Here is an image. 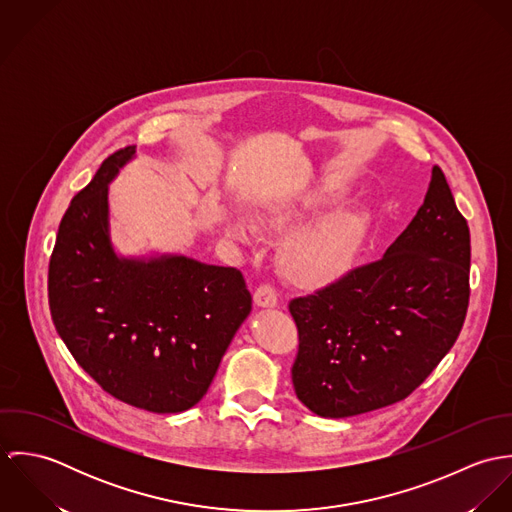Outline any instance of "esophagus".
Returning a JSON list of instances; mask_svg holds the SVG:
<instances>
[{
    "instance_id": "34e87169",
    "label": "esophagus",
    "mask_w": 512,
    "mask_h": 512,
    "mask_svg": "<svg viewBox=\"0 0 512 512\" xmlns=\"http://www.w3.org/2000/svg\"><path fill=\"white\" fill-rule=\"evenodd\" d=\"M254 303L258 307H276L278 305V292L270 284H262L254 292Z\"/></svg>"
}]
</instances>
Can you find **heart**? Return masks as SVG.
<instances>
[{"label": "heart", "mask_w": 512, "mask_h": 512, "mask_svg": "<svg viewBox=\"0 0 512 512\" xmlns=\"http://www.w3.org/2000/svg\"><path fill=\"white\" fill-rule=\"evenodd\" d=\"M317 211V203L276 207L258 213L254 224L264 228H288ZM226 232L236 240H248L252 224L244 219L226 220ZM368 217L361 211H341L295 234L282 248L286 278L301 290H321L335 284L357 260L365 246Z\"/></svg>", "instance_id": "obj_1"}]
</instances>
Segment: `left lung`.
<instances>
[{"label":"left lung","mask_w":512,"mask_h":512,"mask_svg":"<svg viewBox=\"0 0 512 512\" xmlns=\"http://www.w3.org/2000/svg\"><path fill=\"white\" fill-rule=\"evenodd\" d=\"M469 226L438 165L416 217L384 256L290 301L297 398L347 418L410 396L449 353L469 305Z\"/></svg>","instance_id":"obj_1"}]
</instances>
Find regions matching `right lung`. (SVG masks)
I'll list each match as a JSON object with an SVG mask.
<instances>
[{"instance_id": "add662e5", "label": "right lung", "mask_w": 512, "mask_h": 512, "mask_svg": "<svg viewBox=\"0 0 512 512\" xmlns=\"http://www.w3.org/2000/svg\"><path fill=\"white\" fill-rule=\"evenodd\" d=\"M136 146L112 153L74 197L49 262V307L74 361L110 396L155 414L193 408L252 309L236 268L187 256H118L108 185Z\"/></svg>"}]
</instances>
